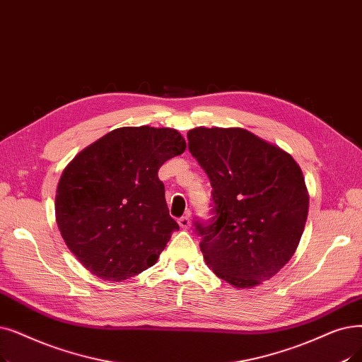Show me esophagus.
Here are the masks:
<instances>
[{"label": "esophagus", "mask_w": 362, "mask_h": 362, "mask_svg": "<svg viewBox=\"0 0 362 362\" xmlns=\"http://www.w3.org/2000/svg\"><path fill=\"white\" fill-rule=\"evenodd\" d=\"M179 225L183 229H189L191 228V217L189 216H182L179 217Z\"/></svg>", "instance_id": "esophagus-1"}]
</instances>
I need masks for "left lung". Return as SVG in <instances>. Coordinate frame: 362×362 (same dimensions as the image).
Returning a JSON list of instances; mask_svg holds the SVG:
<instances>
[{
  "mask_svg": "<svg viewBox=\"0 0 362 362\" xmlns=\"http://www.w3.org/2000/svg\"><path fill=\"white\" fill-rule=\"evenodd\" d=\"M187 140L213 187L211 218L195 222L204 259L238 288L272 278L305 229L309 197L300 167L244 129L198 127Z\"/></svg>",
  "mask_w": 362,
  "mask_h": 362,
  "instance_id": "left-lung-1",
  "label": "left lung"
}]
</instances>
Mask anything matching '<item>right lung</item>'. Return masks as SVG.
Here are the masks:
<instances>
[{"label": "right lung", "instance_id": "obj_1", "mask_svg": "<svg viewBox=\"0 0 362 362\" xmlns=\"http://www.w3.org/2000/svg\"><path fill=\"white\" fill-rule=\"evenodd\" d=\"M173 129L122 127L78 153L62 173L56 220L69 250L106 281L129 279L160 257L179 229L160 167L183 153Z\"/></svg>", "mask_w": 362, "mask_h": 362}]
</instances>
